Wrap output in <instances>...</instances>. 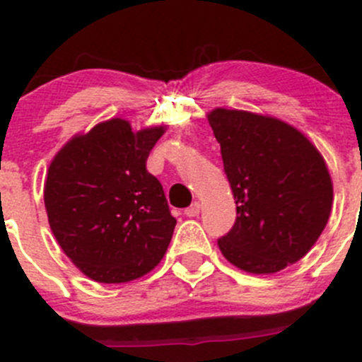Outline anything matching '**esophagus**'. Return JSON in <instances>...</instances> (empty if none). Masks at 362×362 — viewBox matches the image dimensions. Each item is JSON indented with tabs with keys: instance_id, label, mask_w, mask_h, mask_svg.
<instances>
[{
	"instance_id": "1",
	"label": "esophagus",
	"mask_w": 362,
	"mask_h": 362,
	"mask_svg": "<svg viewBox=\"0 0 362 362\" xmlns=\"http://www.w3.org/2000/svg\"><path fill=\"white\" fill-rule=\"evenodd\" d=\"M199 208H202V206H199V203H198V202L192 203L191 206L185 208V210H184L185 217H198V215H199Z\"/></svg>"
}]
</instances>
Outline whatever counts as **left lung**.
Here are the masks:
<instances>
[{
	"label": "left lung",
	"mask_w": 362,
	"mask_h": 362,
	"mask_svg": "<svg viewBox=\"0 0 362 362\" xmlns=\"http://www.w3.org/2000/svg\"><path fill=\"white\" fill-rule=\"evenodd\" d=\"M208 122L236 199V222L218 238V249L255 275L294 264L329 218L333 184L326 160L305 134L275 117L215 108Z\"/></svg>",
	"instance_id": "obj_1"
}]
</instances>
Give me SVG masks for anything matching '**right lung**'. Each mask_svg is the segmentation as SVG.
Listing matches in <instances>:
<instances>
[{
	"label": "right lung",
	"instance_id": "obj_1",
	"mask_svg": "<svg viewBox=\"0 0 362 362\" xmlns=\"http://www.w3.org/2000/svg\"><path fill=\"white\" fill-rule=\"evenodd\" d=\"M164 127L134 133L110 119L71 138L49 168L43 199L57 243L100 284L140 279L163 259L177 221L147 158Z\"/></svg>",
	"mask_w": 362,
	"mask_h": 362
}]
</instances>
